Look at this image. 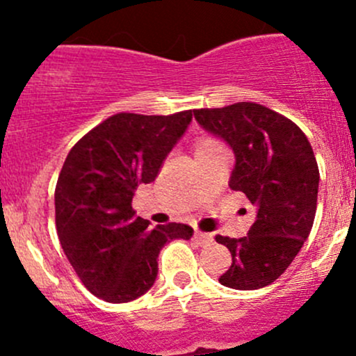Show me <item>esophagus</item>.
I'll return each instance as SVG.
<instances>
[{
  "mask_svg": "<svg viewBox=\"0 0 356 356\" xmlns=\"http://www.w3.org/2000/svg\"><path fill=\"white\" fill-rule=\"evenodd\" d=\"M195 239L200 246L210 245V243L213 241L211 234H208V232H201V231H195Z\"/></svg>",
  "mask_w": 356,
  "mask_h": 356,
  "instance_id": "1",
  "label": "esophagus"
}]
</instances>
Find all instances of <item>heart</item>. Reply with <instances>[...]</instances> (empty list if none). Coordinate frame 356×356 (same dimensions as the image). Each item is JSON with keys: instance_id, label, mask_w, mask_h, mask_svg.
Wrapping results in <instances>:
<instances>
[{"instance_id": "heart-1", "label": "heart", "mask_w": 356, "mask_h": 356, "mask_svg": "<svg viewBox=\"0 0 356 356\" xmlns=\"http://www.w3.org/2000/svg\"><path fill=\"white\" fill-rule=\"evenodd\" d=\"M193 149H195V156H198V155H204V153L222 152V149H224V145H222L217 138H211V136H201V138H198L195 141Z\"/></svg>"}]
</instances>
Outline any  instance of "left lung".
<instances>
[{"label": "left lung", "mask_w": 356, "mask_h": 356, "mask_svg": "<svg viewBox=\"0 0 356 356\" xmlns=\"http://www.w3.org/2000/svg\"><path fill=\"white\" fill-rule=\"evenodd\" d=\"M193 113L200 125L234 149L229 186L245 193L257 211L245 238L215 236L232 254L231 267L218 282L243 291L272 284L284 274L314 225L321 175L310 141L293 120L258 103Z\"/></svg>", "instance_id": "obj_1"}]
</instances>
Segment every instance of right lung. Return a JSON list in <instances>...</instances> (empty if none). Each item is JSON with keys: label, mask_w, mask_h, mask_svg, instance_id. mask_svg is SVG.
I'll return each instance as SVG.
<instances>
[{"label": "right lung", "mask_w": 356, "mask_h": 356, "mask_svg": "<svg viewBox=\"0 0 356 356\" xmlns=\"http://www.w3.org/2000/svg\"><path fill=\"white\" fill-rule=\"evenodd\" d=\"M191 118V110L111 115L68 152L55 189L56 232L82 284L108 303L145 294L165 243L193 236L175 222L148 227L132 208L138 186L155 181Z\"/></svg>", "instance_id": "add662e5"}]
</instances>
